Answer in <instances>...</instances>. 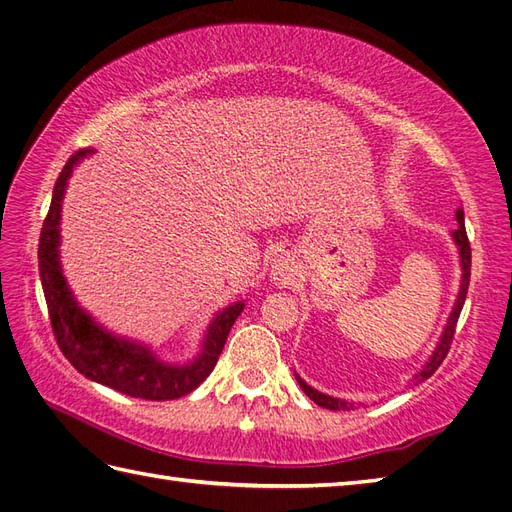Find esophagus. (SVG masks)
Wrapping results in <instances>:
<instances>
[{
    "label": "esophagus",
    "instance_id": "1",
    "mask_svg": "<svg viewBox=\"0 0 512 512\" xmlns=\"http://www.w3.org/2000/svg\"><path fill=\"white\" fill-rule=\"evenodd\" d=\"M294 277V268L292 261L288 257H277L275 264L270 268V279L275 281L277 285H288Z\"/></svg>",
    "mask_w": 512,
    "mask_h": 512
}]
</instances>
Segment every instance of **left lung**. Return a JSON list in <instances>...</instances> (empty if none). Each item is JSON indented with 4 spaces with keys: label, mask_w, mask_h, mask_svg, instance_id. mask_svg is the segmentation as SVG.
<instances>
[{
    "label": "left lung",
    "mask_w": 512,
    "mask_h": 512,
    "mask_svg": "<svg viewBox=\"0 0 512 512\" xmlns=\"http://www.w3.org/2000/svg\"><path fill=\"white\" fill-rule=\"evenodd\" d=\"M456 218H458V227L456 231L451 233V237H454V242L458 246V253H460V266H462V281H460V292H458V299H456V305L454 310H451L449 318H447V325L443 329V336L441 340H438L434 353L430 355V360H427V364L421 368V373L414 377V382H425L427 377H432L434 371L438 366L443 364V360L447 358L449 353V347H451V340H454V331H456V323L460 318V312H462V305H465V299H467V290H469V279H471V246H469V237H467V229H465V213H462V209L456 211ZM296 382H299V386L303 388V392L307 397H310L314 403H318L320 408H327V410H353V403L344 401V399H336V397H329V395H323V392L314 390L312 386H307L303 379L296 375Z\"/></svg>",
    "instance_id": "8db88e82"
}]
</instances>
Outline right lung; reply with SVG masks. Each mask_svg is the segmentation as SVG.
Wrapping results in <instances>:
<instances>
[{
  "mask_svg": "<svg viewBox=\"0 0 512 512\" xmlns=\"http://www.w3.org/2000/svg\"><path fill=\"white\" fill-rule=\"evenodd\" d=\"M87 154H91L87 148L71 154L63 172L58 174L52 192V205L50 211H47V218L43 220L39 240L41 285L58 349L63 351L71 366L78 373L89 377L91 382L120 390L128 397L168 401L189 395V392L205 382L213 366H216L229 331L244 310V303L237 301L216 314L205 334L200 355L189 364L163 362L148 347L113 336L111 331L95 323L76 303L63 277L61 257H58V246H61L58 227H61L65 187L71 172Z\"/></svg>",
  "mask_w": 512,
  "mask_h": 512,
  "instance_id": "1",
  "label": "right lung"
}]
</instances>
